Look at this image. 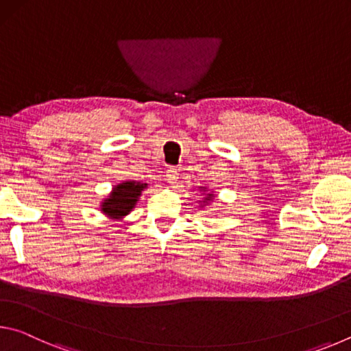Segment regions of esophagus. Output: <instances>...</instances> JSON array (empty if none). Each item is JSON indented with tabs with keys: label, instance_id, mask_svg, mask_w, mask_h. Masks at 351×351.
<instances>
[{
	"label": "esophagus",
	"instance_id": "1",
	"mask_svg": "<svg viewBox=\"0 0 351 351\" xmlns=\"http://www.w3.org/2000/svg\"><path fill=\"white\" fill-rule=\"evenodd\" d=\"M165 176H167V181L170 184H176V181L180 180V171L175 167H169L167 171H165Z\"/></svg>",
	"mask_w": 351,
	"mask_h": 351
}]
</instances>
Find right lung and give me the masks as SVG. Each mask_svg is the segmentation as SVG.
Masks as SVG:
<instances>
[{"label": "right lung", "instance_id": "obj_1", "mask_svg": "<svg viewBox=\"0 0 351 351\" xmlns=\"http://www.w3.org/2000/svg\"><path fill=\"white\" fill-rule=\"evenodd\" d=\"M147 184L127 181L119 184V186L112 190L108 199L102 203V210L112 218H121L133 209L138 197L141 195V190L144 189Z\"/></svg>", "mask_w": 351, "mask_h": 351}]
</instances>
